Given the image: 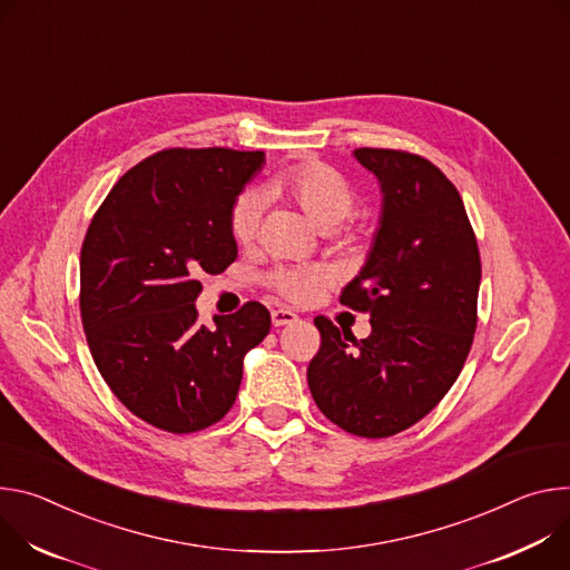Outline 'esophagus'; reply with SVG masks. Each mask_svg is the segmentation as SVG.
<instances>
[{
  "label": "esophagus",
  "instance_id": "obj_1",
  "mask_svg": "<svg viewBox=\"0 0 570 570\" xmlns=\"http://www.w3.org/2000/svg\"><path fill=\"white\" fill-rule=\"evenodd\" d=\"M296 320H298L296 314H294L292 309H287V307L272 309V324H274V326H287V324H294Z\"/></svg>",
  "mask_w": 570,
  "mask_h": 570
}]
</instances>
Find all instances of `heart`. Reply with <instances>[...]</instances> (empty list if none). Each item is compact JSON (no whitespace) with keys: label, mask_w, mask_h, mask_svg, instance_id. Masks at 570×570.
I'll return each mask as SVG.
<instances>
[{"label":"heart","mask_w":570,"mask_h":570,"mask_svg":"<svg viewBox=\"0 0 570 570\" xmlns=\"http://www.w3.org/2000/svg\"><path fill=\"white\" fill-rule=\"evenodd\" d=\"M267 197L292 202L314 226L331 230L344 224L355 210V189L333 167L307 160L289 167L267 185ZM263 224V202L256 195H242L230 210V235L235 244H256ZM337 244H353L360 233L331 230ZM331 283V269L324 265L278 269L269 276V287L292 303H312Z\"/></svg>","instance_id":"b5f03b06"}]
</instances>
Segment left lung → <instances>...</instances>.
<instances>
[{"mask_svg":"<svg viewBox=\"0 0 570 570\" xmlns=\"http://www.w3.org/2000/svg\"><path fill=\"white\" fill-rule=\"evenodd\" d=\"M353 154L381 180L383 217L366 265L340 301L371 314V335L357 342L320 314L322 346L307 385L335 425L383 439L421 421L458 381L478 326L482 265L464 202L444 171L401 149Z\"/></svg>","mask_w":570,"mask_h":570,"instance_id":"8db88e82","label":"left lung"}]
</instances>
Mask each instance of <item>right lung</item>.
I'll use <instances>...</instances> for the list:
<instances>
[{
	"label": "right lung",
	"mask_w": 570,
	"mask_h": 570,
	"mask_svg": "<svg viewBox=\"0 0 570 570\" xmlns=\"http://www.w3.org/2000/svg\"><path fill=\"white\" fill-rule=\"evenodd\" d=\"M263 151L165 149L126 171L95 213L81 246V322L117 401L149 425L187 434L233 407L246 351L272 326L246 301L199 324L204 274L237 258L230 210Z\"/></svg>",
	"instance_id": "1"
}]
</instances>
